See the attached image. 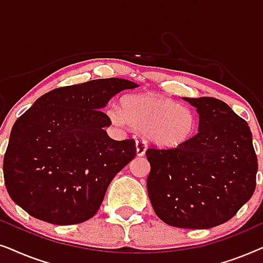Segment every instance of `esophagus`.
<instances>
[{
	"mask_svg": "<svg viewBox=\"0 0 263 263\" xmlns=\"http://www.w3.org/2000/svg\"><path fill=\"white\" fill-rule=\"evenodd\" d=\"M146 148H147V145H146V142L143 141L142 139L136 140V154H138L139 157L145 156Z\"/></svg>",
	"mask_w": 263,
	"mask_h": 263,
	"instance_id": "1",
	"label": "esophagus"
}]
</instances>
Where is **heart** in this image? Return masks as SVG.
Returning <instances> with one entry per match:
<instances>
[{
    "label": "heart",
    "instance_id": "heart-1",
    "mask_svg": "<svg viewBox=\"0 0 263 263\" xmlns=\"http://www.w3.org/2000/svg\"><path fill=\"white\" fill-rule=\"evenodd\" d=\"M122 109L111 104L106 114L116 125L130 124L141 129L148 141L160 147L181 146L196 130V115L176 100L156 93L127 96Z\"/></svg>",
    "mask_w": 263,
    "mask_h": 263
}]
</instances>
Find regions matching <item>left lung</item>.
I'll return each instance as SVG.
<instances>
[{"label":"left lung","mask_w":263,"mask_h":263,"mask_svg":"<svg viewBox=\"0 0 263 263\" xmlns=\"http://www.w3.org/2000/svg\"><path fill=\"white\" fill-rule=\"evenodd\" d=\"M184 100L200 115L199 132L181 146L147 148V190L165 224L210 229L253 196L257 157L249 125L228 104L212 97Z\"/></svg>","instance_id":"8db88e82"}]
</instances>
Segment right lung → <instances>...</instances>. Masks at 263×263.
<instances>
[{
	"label": "right lung",
	"instance_id": "obj_1",
	"mask_svg": "<svg viewBox=\"0 0 263 263\" xmlns=\"http://www.w3.org/2000/svg\"><path fill=\"white\" fill-rule=\"evenodd\" d=\"M138 85L99 79L52 89L21 115L3 158L9 196L32 217L55 225L80 224L98 212L115 176L134 159V139L109 138L102 107Z\"/></svg>",
	"mask_w": 263,
	"mask_h": 263
}]
</instances>
